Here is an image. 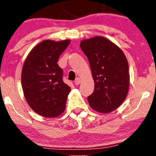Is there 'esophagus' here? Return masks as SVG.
Listing matches in <instances>:
<instances>
[{
  "instance_id": "34e87169",
  "label": "esophagus",
  "mask_w": 156,
  "mask_h": 156,
  "mask_svg": "<svg viewBox=\"0 0 156 156\" xmlns=\"http://www.w3.org/2000/svg\"><path fill=\"white\" fill-rule=\"evenodd\" d=\"M80 83H81V80H80L79 78H77L75 80V84H76V85H79Z\"/></svg>"
}]
</instances>
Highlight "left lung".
I'll return each instance as SVG.
<instances>
[{
  "label": "left lung",
  "instance_id": "1",
  "mask_svg": "<svg viewBox=\"0 0 156 156\" xmlns=\"http://www.w3.org/2000/svg\"><path fill=\"white\" fill-rule=\"evenodd\" d=\"M80 46L88 58L94 82V92L88 97L89 105L98 112L115 110L129 89L128 63L124 53L103 37L85 39Z\"/></svg>",
  "mask_w": 156,
  "mask_h": 156
}]
</instances>
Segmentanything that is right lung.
Listing matches in <instances>:
<instances>
[{"instance_id": "obj_1", "label": "right lung", "mask_w": 156, "mask_h": 156, "mask_svg": "<svg viewBox=\"0 0 156 156\" xmlns=\"http://www.w3.org/2000/svg\"><path fill=\"white\" fill-rule=\"evenodd\" d=\"M69 40H44L27 56L22 69V87L32 110L45 117L64 112L70 87L64 83L63 70L57 64Z\"/></svg>"}]
</instances>
